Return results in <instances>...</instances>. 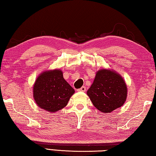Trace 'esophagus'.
Wrapping results in <instances>:
<instances>
[{
  "mask_svg": "<svg viewBox=\"0 0 156 156\" xmlns=\"http://www.w3.org/2000/svg\"><path fill=\"white\" fill-rule=\"evenodd\" d=\"M86 87L83 86V87H81V88H79V89H78L77 92H86Z\"/></svg>",
  "mask_w": 156,
  "mask_h": 156,
  "instance_id": "obj_1",
  "label": "esophagus"
}]
</instances>
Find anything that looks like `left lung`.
<instances>
[{"label":"left lung","mask_w":156,"mask_h":156,"mask_svg":"<svg viewBox=\"0 0 156 156\" xmlns=\"http://www.w3.org/2000/svg\"><path fill=\"white\" fill-rule=\"evenodd\" d=\"M127 92V86L121 75L113 70L102 69L97 71L87 94L97 109L111 113L124 104Z\"/></svg>","instance_id":"8db88e82"}]
</instances>
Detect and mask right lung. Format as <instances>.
<instances>
[{"label":"right lung","instance_id":"1","mask_svg":"<svg viewBox=\"0 0 156 156\" xmlns=\"http://www.w3.org/2000/svg\"><path fill=\"white\" fill-rule=\"evenodd\" d=\"M74 93L60 69L43 72L33 86V97L38 107L51 113L65 107Z\"/></svg>","mask_w":156,"mask_h":156}]
</instances>
